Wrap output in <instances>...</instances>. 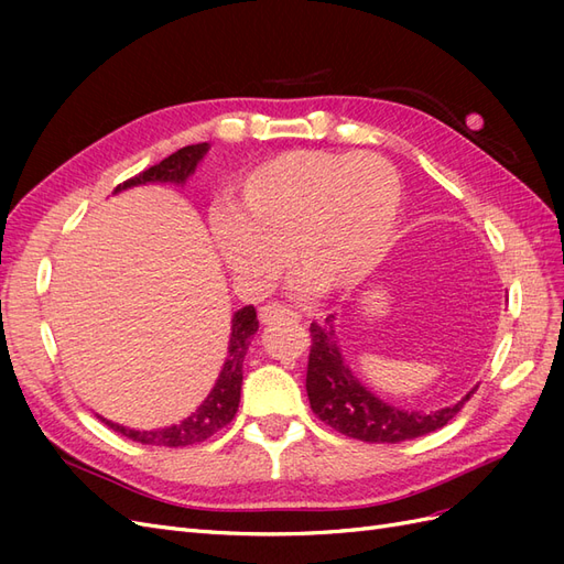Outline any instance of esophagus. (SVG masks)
I'll use <instances>...</instances> for the list:
<instances>
[{
    "instance_id": "34e87169",
    "label": "esophagus",
    "mask_w": 564,
    "mask_h": 564,
    "mask_svg": "<svg viewBox=\"0 0 564 564\" xmlns=\"http://www.w3.org/2000/svg\"><path fill=\"white\" fill-rule=\"evenodd\" d=\"M261 322L272 327V324H282V322H301V315L284 303H268L261 311Z\"/></svg>"
}]
</instances>
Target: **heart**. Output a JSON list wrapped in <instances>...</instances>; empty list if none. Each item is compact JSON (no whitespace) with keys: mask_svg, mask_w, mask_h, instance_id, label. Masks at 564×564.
Returning a JSON list of instances; mask_svg holds the SVG:
<instances>
[{"mask_svg":"<svg viewBox=\"0 0 564 564\" xmlns=\"http://www.w3.org/2000/svg\"><path fill=\"white\" fill-rule=\"evenodd\" d=\"M400 176L373 152L289 150L242 178L232 207L214 212V235L235 280L251 292L286 265L322 294L362 282L390 249Z\"/></svg>","mask_w":564,"mask_h":564,"instance_id":"1","label":"heart"}]
</instances>
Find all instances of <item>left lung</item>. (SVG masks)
Returning <instances> with one entry per match:
<instances>
[{"mask_svg":"<svg viewBox=\"0 0 564 564\" xmlns=\"http://www.w3.org/2000/svg\"><path fill=\"white\" fill-rule=\"evenodd\" d=\"M332 322L334 315H327L322 324H311L305 390H308L313 414L340 435L377 442V445H381V442L398 445V442L414 440L447 425L460 412V406L470 400L473 390L454 406L437 409L431 414L404 412V409L386 404L377 395H371L344 365Z\"/></svg>","mask_w":564,"mask_h":564,"instance_id":"1","label":"left lung"}]
</instances>
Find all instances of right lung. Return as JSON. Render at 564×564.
I'll use <instances>...</instances> for the list:
<instances>
[{"label":"right lung","mask_w":564,"mask_h":564,"mask_svg":"<svg viewBox=\"0 0 564 564\" xmlns=\"http://www.w3.org/2000/svg\"><path fill=\"white\" fill-rule=\"evenodd\" d=\"M207 150H209V143L185 145L176 150L174 155L164 158L160 164L145 169V172L135 174L124 183H119L115 187V193L124 191V187H131V185L150 183V181L183 183L195 172L197 162L207 155ZM256 332H259V317H256L253 305H247V308L237 311L232 315L230 346H228L226 365L220 369V377L212 388L207 400H204L195 412L191 416H185L181 423L166 425V429H158V431H131V429H124V425H117L104 419L106 425H110L115 433L124 435L133 442H141V445H155V447H187V445H197V442L209 440L214 433L226 429L237 414V406H240V392H242L245 355L251 346V338Z\"/></svg>","instance_id":"right-lung-1"}]
</instances>
